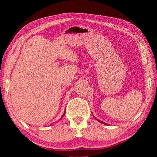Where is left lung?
<instances>
[{
  "label": "left lung",
  "mask_w": 157,
  "mask_h": 157,
  "mask_svg": "<svg viewBox=\"0 0 157 157\" xmlns=\"http://www.w3.org/2000/svg\"><path fill=\"white\" fill-rule=\"evenodd\" d=\"M101 123H102V122H101Z\"/></svg>",
  "instance_id": "obj_1"
}]
</instances>
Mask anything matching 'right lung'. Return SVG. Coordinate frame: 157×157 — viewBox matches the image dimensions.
<instances>
[{"mask_svg":"<svg viewBox=\"0 0 157 157\" xmlns=\"http://www.w3.org/2000/svg\"><path fill=\"white\" fill-rule=\"evenodd\" d=\"M64 113H63V115H64Z\"/></svg>","mask_w":157,"mask_h":157,"instance_id":"add662e5","label":"right lung"}]
</instances>
